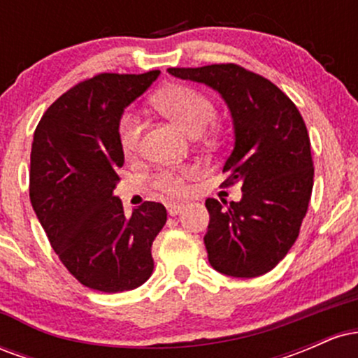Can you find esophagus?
Masks as SVG:
<instances>
[{
  "label": "esophagus",
  "instance_id": "esophagus-1",
  "mask_svg": "<svg viewBox=\"0 0 358 358\" xmlns=\"http://www.w3.org/2000/svg\"><path fill=\"white\" fill-rule=\"evenodd\" d=\"M182 205H178V203H168L166 205V210H168V215H171V217H175V215H178L180 212H182Z\"/></svg>",
  "mask_w": 358,
  "mask_h": 358
}]
</instances>
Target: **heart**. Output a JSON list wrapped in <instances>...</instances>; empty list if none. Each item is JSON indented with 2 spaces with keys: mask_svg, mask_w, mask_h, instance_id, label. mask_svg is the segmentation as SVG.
Instances as JSON below:
<instances>
[{
  "mask_svg": "<svg viewBox=\"0 0 358 358\" xmlns=\"http://www.w3.org/2000/svg\"><path fill=\"white\" fill-rule=\"evenodd\" d=\"M155 106L163 116L175 122L180 129L190 136L202 134L215 119V106L200 90L175 85L155 97ZM119 143L126 155H134L141 141V121L134 113L122 114L119 121ZM185 170H165L155 176V187L168 196L183 195L185 192Z\"/></svg>",
  "mask_w": 358,
  "mask_h": 358,
  "instance_id": "obj_1",
  "label": "heart"
}]
</instances>
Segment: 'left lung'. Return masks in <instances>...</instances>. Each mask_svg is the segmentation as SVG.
<instances>
[{"mask_svg":"<svg viewBox=\"0 0 358 358\" xmlns=\"http://www.w3.org/2000/svg\"><path fill=\"white\" fill-rule=\"evenodd\" d=\"M220 94L232 116L234 150L224 165L242 199H207L203 242L208 262L232 278H257L276 268L298 239L313 190L310 136L293 101L273 82L236 64L168 69Z\"/></svg>","mask_w":358,"mask_h":358,"instance_id":"8db88e82","label":"left lung"}]
</instances>
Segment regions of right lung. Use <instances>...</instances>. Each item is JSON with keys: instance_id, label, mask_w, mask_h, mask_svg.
Segmentation results:
<instances>
[{"instance_id": "right-lung-1", "label": "right lung", "mask_w": 358, "mask_h": 358, "mask_svg": "<svg viewBox=\"0 0 358 358\" xmlns=\"http://www.w3.org/2000/svg\"><path fill=\"white\" fill-rule=\"evenodd\" d=\"M146 73H99L45 110L30 155V200L53 250L77 281L102 293L141 286L166 208L145 202L127 217L114 196L124 165L122 113L153 82Z\"/></svg>"}]
</instances>
